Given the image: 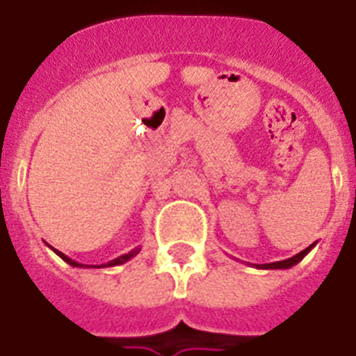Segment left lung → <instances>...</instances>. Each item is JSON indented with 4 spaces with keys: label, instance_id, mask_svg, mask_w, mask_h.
<instances>
[{
    "label": "left lung",
    "instance_id": "left-lung-1",
    "mask_svg": "<svg viewBox=\"0 0 356 356\" xmlns=\"http://www.w3.org/2000/svg\"><path fill=\"white\" fill-rule=\"evenodd\" d=\"M315 246V243L312 244V246H307L306 250H302L300 253H297V255L289 257V259H286V261H279V262H270V264H257V268H261V270H288V268H291V266L298 264V262L302 261L304 257L309 253V250Z\"/></svg>",
    "mask_w": 356,
    "mask_h": 356
}]
</instances>
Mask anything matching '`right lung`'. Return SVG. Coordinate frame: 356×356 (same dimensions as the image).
Returning <instances> with one entry per match:
<instances>
[{
    "label": "right lung",
    "mask_w": 356,
    "mask_h": 356,
    "mask_svg": "<svg viewBox=\"0 0 356 356\" xmlns=\"http://www.w3.org/2000/svg\"><path fill=\"white\" fill-rule=\"evenodd\" d=\"M52 250H54V248H52ZM139 250H141V248H136V250H132V252L124 253V255L118 257V259H113V261L106 262V264H99V266H86V264H79V262H76V261H72V259H68V257L65 255V253H61V252H59V250H54V252L58 253V255L61 257L63 261L67 262V264L74 266V268H110V266H119V264H124V262H127V261H130V259H132V257H136L137 253H139Z\"/></svg>",
    "instance_id": "1"
}]
</instances>
